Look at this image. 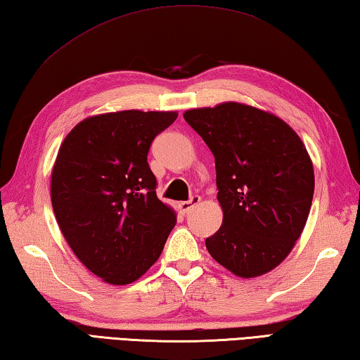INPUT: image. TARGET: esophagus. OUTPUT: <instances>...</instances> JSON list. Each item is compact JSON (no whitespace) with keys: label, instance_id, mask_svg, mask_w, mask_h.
<instances>
[{"label":"esophagus","instance_id":"1","mask_svg":"<svg viewBox=\"0 0 360 360\" xmlns=\"http://www.w3.org/2000/svg\"><path fill=\"white\" fill-rule=\"evenodd\" d=\"M200 202V198L199 196H193L190 200H184V202L179 204V210L181 213H188L190 212L194 205H198Z\"/></svg>","mask_w":360,"mask_h":360}]
</instances>
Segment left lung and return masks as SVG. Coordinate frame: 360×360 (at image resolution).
Listing matches in <instances>:
<instances>
[{"label":"left lung","instance_id":"obj_1","mask_svg":"<svg viewBox=\"0 0 360 360\" xmlns=\"http://www.w3.org/2000/svg\"><path fill=\"white\" fill-rule=\"evenodd\" d=\"M215 156L223 224L205 240L210 256L242 278L286 259L305 228L314 172L304 142L274 113L223 103L184 113Z\"/></svg>","mask_w":360,"mask_h":360}]
</instances>
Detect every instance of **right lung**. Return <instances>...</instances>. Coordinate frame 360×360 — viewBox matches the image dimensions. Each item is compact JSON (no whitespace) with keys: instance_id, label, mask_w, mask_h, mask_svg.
Returning a JSON list of instances; mask_svg holds the SVG:
<instances>
[{"instance_id":"1","label":"right lung","mask_w":360,"mask_h":360,"mask_svg":"<svg viewBox=\"0 0 360 360\" xmlns=\"http://www.w3.org/2000/svg\"><path fill=\"white\" fill-rule=\"evenodd\" d=\"M176 112L120 110L69 132L50 181L55 218L79 261L110 285H129L158 261L176 217L156 196L147 162Z\"/></svg>"}]
</instances>
